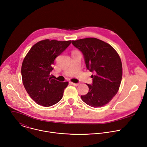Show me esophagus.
I'll return each mask as SVG.
<instances>
[{
	"instance_id": "34e87169",
	"label": "esophagus",
	"mask_w": 147,
	"mask_h": 147,
	"mask_svg": "<svg viewBox=\"0 0 147 147\" xmlns=\"http://www.w3.org/2000/svg\"><path fill=\"white\" fill-rule=\"evenodd\" d=\"M70 84L71 85H73V86H77L79 85V83H74V82H70Z\"/></svg>"
}]
</instances>
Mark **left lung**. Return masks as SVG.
I'll use <instances>...</instances> for the list:
<instances>
[{
  "instance_id": "obj_1",
  "label": "left lung",
  "mask_w": 147,
  "mask_h": 147,
  "mask_svg": "<svg viewBox=\"0 0 147 147\" xmlns=\"http://www.w3.org/2000/svg\"><path fill=\"white\" fill-rule=\"evenodd\" d=\"M84 58L86 67L92 75V84L87 86L88 92L81 99L89 106L102 107L109 103L119 89L122 78L121 59L109 44L95 38L71 40Z\"/></svg>"
}]
</instances>
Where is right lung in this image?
<instances>
[{"label":"right lung","instance_id":"1","mask_svg":"<svg viewBox=\"0 0 147 147\" xmlns=\"http://www.w3.org/2000/svg\"><path fill=\"white\" fill-rule=\"evenodd\" d=\"M70 44L71 40H40L26 56L22 66L23 83L30 96L37 104L49 107L61 99L69 82L53 79L51 73L55 59Z\"/></svg>","mask_w":147,"mask_h":147}]
</instances>
